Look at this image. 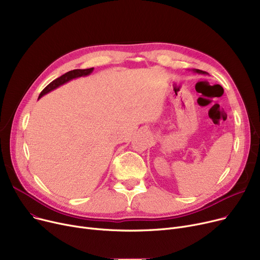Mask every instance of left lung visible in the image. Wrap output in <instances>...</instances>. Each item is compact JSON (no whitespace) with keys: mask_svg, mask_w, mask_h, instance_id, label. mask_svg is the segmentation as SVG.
<instances>
[{"mask_svg":"<svg viewBox=\"0 0 260 260\" xmlns=\"http://www.w3.org/2000/svg\"><path fill=\"white\" fill-rule=\"evenodd\" d=\"M193 72H194V73H197V74H207L206 72L200 71V70H193Z\"/></svg>","mask_w":260,"mask_h":260,"instance_id":"1","label":"left lung"}]
</instances>
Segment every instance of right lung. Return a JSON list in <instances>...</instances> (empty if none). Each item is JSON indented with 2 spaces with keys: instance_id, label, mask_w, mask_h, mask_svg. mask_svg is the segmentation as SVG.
Returning a JSON list of instances; mask_svg holds the SVG:
<instances>
[{
  "instance_id": "right-lung-1",
  "label": "right lung",
  "mask_w": 260,
  "mask_h": 260,
  "mask_svg": "<svg viewBox=\"0 0 260 260\" xmlns=\"http://www.w3.org/2000/svg\"><path fill=\"white\" fill-rule=\"evenodd\" d=\"M92 71H93V67L87 68V70H74V71H71V72H68V73L62 75L61 77H59V78H57L56 80H53L52 82H50V83H49L42 91H41V93H40V95H39V99H40L41 97H43L44 94L48 93L49 91H51V90H53V89H56V88H58L59 86H61V85H63V84H65V83H67L68 81H71V80L76 79V78H79V77L88 76L89 74L92 73Z\"/></svg>"
}]
</instances>
